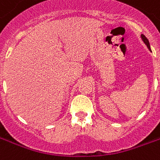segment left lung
I'll list each match as a JSON object with an SVG mask.
<instances>
[{
	"label": "left lung",
	"instance_id": "obj_1",
	"mask_svg": "<svg viewBox=\"0 0 160 160\" xmlns=\"http://www.w3.org/2000/svg\"><path fill=\"white\" fill-rule=\"evenodd\" d=\"M141 39H142V41L144 42L145 44L148 46V49H149L150 51H152V50H151V47H150V43H149V41H148V38H146V37H145L144 35H143V34H141Z\"/></svg>",
	"mask_w": 160,
	"mask_h": 160
}]
</instances>
